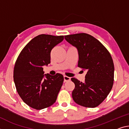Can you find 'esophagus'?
<instances>
[{
	"label": "esophagus",
	"mask_w": 129,
	"mask_h": 129,
	"mask_svg": "<svg viewBox=\"0 0 129 129\" xmlns=\"http://www.w3.org/2000/svg\"><path fill=\"white\" fill-rule=\"evenodd\" d=\"M64 82H67V81H68L71 80V77L68 76H64Z\"/></svg>",
	"instance_id": "esophagus-1"
}]
</instances>
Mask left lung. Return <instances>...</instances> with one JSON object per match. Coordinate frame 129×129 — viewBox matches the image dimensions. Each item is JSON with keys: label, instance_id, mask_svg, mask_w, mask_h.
Returning a JSON list of instances; mask_svg holds the SVG:
<instances>
[{"label": "left lung", "instance_id": "8db88e82", "mask_svg": "<svg viewBox=\"0 0 129 129\" xmlns=\"http://www.w3.org/2000/svg\"><path fill=\"white\" fill-rule=\"evenodd\" d=\"M65 39L76 47L78 67L87 72L84 82L71 79L75 85L72 93L73 101L83 107H97L107 98L114 84V65L111 54L89 34H71L65 36Z\"/></svg>", "mask_w": 129, "mask_h": 129}]
</instances>
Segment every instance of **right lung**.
<instances>
[{"label": "right lung", "instance_id": "1", "mask_svg": "<svg viewBox=\"0 0 129 129\" xmlns=\"http://www.w3.org/2000/svg\"><path fill=\"white\" fill-rule=\"evenodd\" d=\"M63 40L64 36H37L24 47L16 60V89L22 101L33 109H45L56 101L64 77L60 73L44 75L42 66L50 63L51 50Z\"/></svg>", "mask_w": 129, "mask_h": 129}]
</instances>
